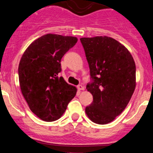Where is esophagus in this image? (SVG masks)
Wrapping results in <instances>:
<instances>
[{
    "label": "esophagus",
    "mask_w": 153,
    "mask_h": 153,
    "mask_svg": "<svg viewBox=\"0 0 153 153\" xmlns=\"http://www.w3.org/2000/svg\"><path fill=\"white\" fill-rule=\"evenodd\" d=\"M77 89L79 90H84V86H83V85L79 84V85H78V86H77Z\"/></svg>",
    "instance_id": "34e87169"
}]
</instances>
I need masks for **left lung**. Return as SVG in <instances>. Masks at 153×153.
I'll return each mask as SVG.
<instances>
[{
  "label": "left lung",
  "instance_id": "left-lung-1",
  "mask_svg": "<svg viewBox=\"0 0 153 153\" xmlns=\"http://www.w3.org/2000/svg\"><path fill=\"white\" fill-rule=\"evenodd\" d=\"M90 67L86 85L93 101L87 117L97 124H107L122 113L136 88V64L129 51L109 36L80 38Z\"/></svg>",
  "mask_w": 153,
  "mask_h": 153
}]
</instances>
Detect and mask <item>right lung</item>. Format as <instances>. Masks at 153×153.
Here are the masks:
<instances>
[{
    "mask_svg": "<svg viewBox=\"0 0 153 153\" xmlns=\"http://www.w3.org/2000/svg\"><path fill=\"white\" fill-rule=\"evenodd\" d=\"M77 42L75 36H40L24 53L18 67L21 93L30 109L46 122L61 117L76 88L60 76L61 59Z\"/></svg>",
    "mask_w": 153,
    "mask_h": 153,
    "instance_id": "add662e5",
    "label": "right lung"
}]
</instances>
